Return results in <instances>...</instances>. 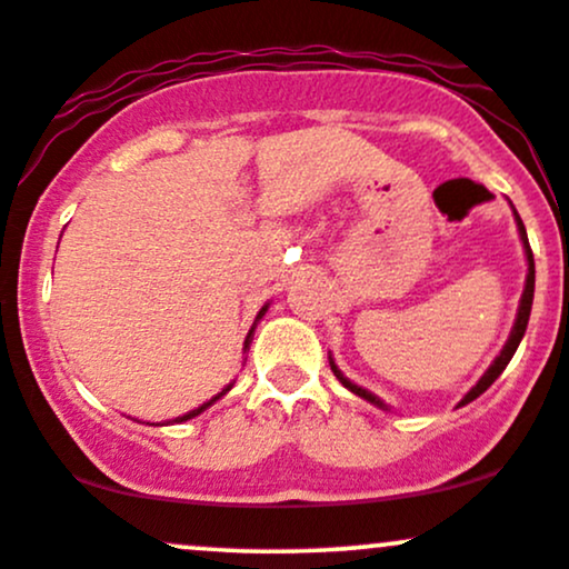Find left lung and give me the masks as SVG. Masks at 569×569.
Returning <instances> with one entry per match:
<instances>
[{
    "label": "left lung",
    "instance_id": "1",
    "mask_svg": "<svg viewBox=\"0 0 569 569\" xmlns=\"http://www.w3.org/2000/svg\"><path fill=\"white\" fill-rule=\"evenodd\" d=\"M513 217H516V227H519V234H521V243H525V253H527V283H525V293H521V302H519V312H516V323H513V329H511V337H508V342H506V348L500 350V356L495 358L492 361V367H489L487 371H485V377H481L479 382L473 385L471 390H468V396L462 398L460 403H457V407H466V403H471L473 398H479L481 393H485V390L489 388V385H492L495 380H498V377L502 375V369L508 367V361H511L513 358V352H516V348H519V342H521V337H525V331H527V321H530V310H532V297H535V259H532V248H530V240H527V230H525V221H521V217L519 213H516V208H513ZM329 363H331V371H335V377L339 382L345 385V388L350 390V393H356V396H361V398H367V401H371L375 403V407H382L385 409V403L380 401V398L377 396H371L369 390H363V388H358L356 382H350L348 377L342 375V371H339L337 367H335V361H331L329 358Z\"/></svg>",
    "mask_w": 569,
    "mask_h": 569
}]
</instances>
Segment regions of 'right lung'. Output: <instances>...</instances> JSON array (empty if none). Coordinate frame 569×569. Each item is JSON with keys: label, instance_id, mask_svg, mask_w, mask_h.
Here are the masks:
<instances>
[{"label": "right lung", "instance_id": "right-lung-1", "mask_svg": "<svg viewBox=\"0 0 569 569\" xmlns=\"http://www.w3.org/2000/svg\"><path fill=\"white\" fill-rule=\"evenodd\" d=\"M264 312H267V305L262 307V310H259L257 321H259V318H262V316H264ZM251 337H253V329H251V331H248V337H246V348H248V345H251ZM230 388H232V385H227V388H224V390H221V393H219V396H213V398H211V401H206V403H202V407H198V409L187 411V415H184V417H176V422H184V420H192V417H198V415H200V411H206L208 407H211V403H213V401H217V398H221V396H224V393H227V390H230Z\"/></svg>", "mask_w": 569, "mask_h": 569}]
</instances>
